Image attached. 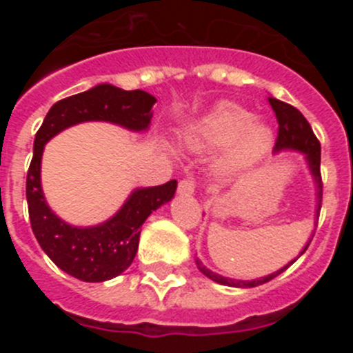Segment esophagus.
Instances as JSON below:
<instances>
[{
  "label": "esophagus",
  "mask_w": 353,
  "mask_h": 353,
  "mask_svg": "<svg viewBox=\"0 0 353 353\" xmlns=\"http://www.w3.org/2000/svg\"><path fill=\"white\" fill-rule=\"evenodd\" d=\"M196 189V182L192 179H183L179 182L180 194H192Z\"/></svg>",
  "instance_id": "1"
}]
</instances>
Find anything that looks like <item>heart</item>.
<instances>
[{
  "label": "heart",
  "instance_id": "1",
  "mask_svg": "<svg viewBox=\"0 0 353 353\" xmlns=\"http://www.w3.org/2000/svg\"><path fill=\"white\" fill-rule=\"evenodd\" d=\"M252 114L235 104H221L212 113L194 121L183 132L182 143L191 152L219 148L233 145L232 152L224 159V170H239L249 166L263 155L270 141L265 127L251 125Z\"/></svg>",
  "mask_w": 353,
  "mask_h": 353
}]
</instances>
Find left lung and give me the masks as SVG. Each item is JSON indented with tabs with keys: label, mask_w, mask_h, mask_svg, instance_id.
Listing matches in <instances>:
<instances>
[{
	"label": "left lung",
	"mask_w": 353,
	"mask_h": 353,
	"mask_svg": "<svg viewBox=\"0 0 353 353\" xmlns=\"http://www.w3.org/2000/svg\"><path fill=\"white\" fill-rule=\"evenodd\" d=\"M269 104L272 105V111L276 113L277 123H279L274 150L279 152V150L290 148V150H299V152H302V154L305 155V159H307V162H310L311 173L314 174V180H316L318 187H320V192H318V194H320V198H322V174H320V157H322V150H320V141H318V138L314 136L313 129H311L310 125V121L305 120L304 114H302L297 108H293L292 104L277 101V99H274V97H269ZM320 207H322V205H318V210H320ZM307 245H310V242H307ZM307 245L304 248V251L307 249ZM196 265H198V269L201 270L205 276L210 277L212 281L219 283V285H226V286H239V288H248V286L251 288V286L263 285V283L270 281V279H274V277L279 276L281 272H285V270L290 267V265H286V267H283L281 270H277V272L270 274V276L261 277V279H254V281H235V279H228V277L219 276V274H214L212 270H208L199 260H196Z\"/></svg>",
	"instance_id": "left-lung-1"
}]
</instances>
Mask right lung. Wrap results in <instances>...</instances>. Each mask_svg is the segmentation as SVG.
<instances>
[{
	"label": "right lung",
	"instance_id": "add662e5",
	"mask_svg": "<svg viewBox=\"0 0 353 353\" xmlns=\"http://www.w3.org/2000/svg\"><path fill=\"white\" fill-rule=\"evenodd\" d=\"M154 95L143 90L117 88L99 84L88 92L56 102L43 118L35 136L33 159L26 176V199L31 230L43 252L63 272L86 283H101L120 276L138 252L141 224L154 210L170 201L176 191V180L162 185L138 189L113 219L95 228H74L49 210L40 187V159L43 145L79 121L104 120L132 130H145L152 118Z\"/></svg>",
	"mask_w": 353,
	"mask_h": 353
}]
</instances>
